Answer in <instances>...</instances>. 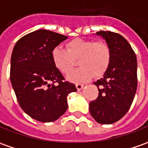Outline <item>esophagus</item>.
Listing matches in <instances>:
<instances>
[{"instance_id": "obj_1", "label": "esophagus", "mask_w": 148, "mask_h": 148, "mask_svg": "<svg viewBox=\"0 0 148 148\" xmlns=\"http://www.w3.org/2000/svg\"><path fill=\"white\" fill-rule=\"evenodd\" d=\"M84 84H76V88H77V90H81L83 88H84Z\"/></svg>"}]
</instances>
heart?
Segmentation results:
<instances>
[{"mask_svg":"<svg viewBox=\"0 0 148 148\" xmlns=\"http://www.w3.org/2000/svg\"><path fill=\"white\" fill-rule=\"evenodd\" d=\"M51 58L55 67L67 74L79 60L81 66L71 72L67 79L74 83H81L92 76H101L106 72L111 60V51L106 42L76 38L68 42L67 49L56 47L53 49Z\"/></svg>","mask_w":148,"mask_h":148,"instance_id":"obj_1","label":"heart"}]
</instances>
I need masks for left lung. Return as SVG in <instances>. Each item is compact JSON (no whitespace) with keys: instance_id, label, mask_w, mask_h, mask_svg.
Here are the masks:
<instances>
[{"instance_id":"left-lung-1","label":"left lung","mask_w":148,"mask_h":148,"mask_svg":"<svg viewBox=\"0 0 148 148\" xmlns=\"http://www.w3.org/2000/svg\"><path fill=\"white\" fill-rule=\"evenodd\" d=\"M111 51V60L103 77L94 82L98 97L89 103V112L96 122L112 124L129 110L137 89V59L130 43L119 34L101 30Z\"/></svg>"}]
</instances>
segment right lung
I'll return each instance as SVG.
<instances>
[{
	"label": "right lung",
	"mask_w": 148,
	"mask_h": 148,
	"mask_svg": "<svg viewBox=\"0 0 148 148\" xmlns=\"http://www.w3.org/2000/svg\"><path fill=\"white\" fill-rule=\"evenodd\" d=\"M68 38L47 29L21 38L11 56L10 80L19 106L42 123L56 121L68 109V95L76 91L65 81L51 58L53 49Z\"/></svg>",
	"instance_id": "obj_1"
}]
</instances>
